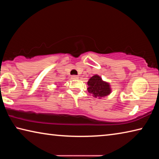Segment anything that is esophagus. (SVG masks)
<instances>
[{
  "label": "esophagus",
  "instance_id": "esophagus-1",
  "mask_svg": "<svg viewBox=\"0 0 159 159\" xmlns=\"http://www.w3.org/2000/svg\"><path fill=\"white\" fill-rule=\"evenodd\" d=\"M79 76H71V79H74V80H75V79H79Z\"/></svg>",
  "mask_w": 159,
  "mask_h": 159
}]
</instances>
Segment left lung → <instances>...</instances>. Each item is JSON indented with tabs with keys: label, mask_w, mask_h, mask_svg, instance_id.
I'll return each instance as SVG.
<instances>
[{
	"label": "left lung",
	"mask_w": 159,
	"mask_h": 159,
	"mask_svg": "<svg viewBox=\"0 0 159 159\" xmlns=\"http://www.w3.org/2000/svg\"><path fill=\"white\" fill-rule=\"evenodd\" d=\"M88 93L99 99L109 95L112 91L110 83L102 80L98 74L94 75L88 80Z\"/></svg>",
	"instance_id": "left-lung-1"
}]
</instances>
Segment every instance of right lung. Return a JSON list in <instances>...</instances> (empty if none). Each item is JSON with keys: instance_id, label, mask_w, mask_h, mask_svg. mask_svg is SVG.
<instances>
[{"instance_id": "obj_1", "label": "right lung", "mask_w": 159, "mask_h": 159, "mask_svg": "<svg viewBox=\"0 0 159 159\" xmlns=\"http://www.w3.org/2000/svg\"><path fill=\"white\" fill-rule=\"evenodd\" d=\"M59 86H60V85H57V88H59Z\"/></svg>"}]
</instances>
